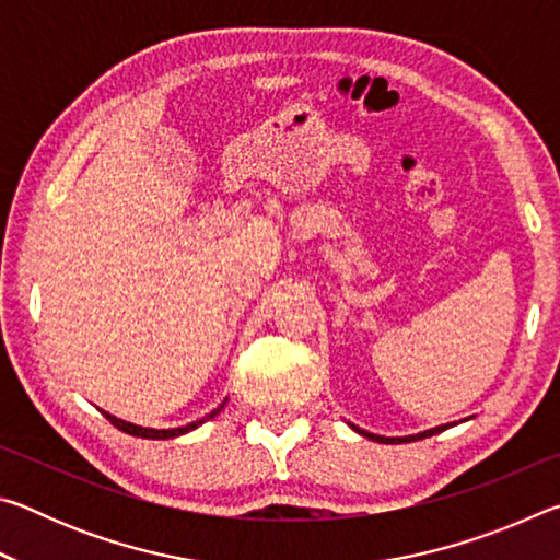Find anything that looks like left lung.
Returning a JSON list of instances; mask_svg holds the SVG:
<instances>
[{"mask_svg": "<svg viewBox=\"0 0 560 560\" xmlns=\"http://www.w3.org/2000/svg\"><path fill=\"white\" fill-rule=\"evenodd\" d=\"M358 434H363L368 440H375V442H383V444H402V442H415V440H424V438H432V434H438L442 430H447L450 424H440V428H432V430H424V432H417V434H407V438H383V434H373V432H365L355 428V424H350Z\"/></svg>", "mask_w": 560, "mask_h": 560, "instance_id": "1", "label": "left lung"}]
</instances>
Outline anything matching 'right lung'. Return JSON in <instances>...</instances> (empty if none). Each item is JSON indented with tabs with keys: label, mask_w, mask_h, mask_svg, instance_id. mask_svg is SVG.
Instances as JSON below:
<instances>
[{
	"label": "right lung",
	"mask_w": 560,
	"mask_h": 560,
	"mask_svg": "<svg viewBox=\"0 0 560 560\" xmlns=\"http://www.w3.org/2000/svg\"><path fill=\"white\" fill-rule=\"evenodd\" d=\"M226 402V400H224ZM224 402L217 407V410H212L210 415H205L202 420H197V422H189V424H185V428H175V430H153V428H140V424H132V422H126V420H118V417H113V415H108V412H103L110 420V424L113 428H118L120 432H126V434H132V438H145V440H173V438H179V434H187V432H192V430H197L200 428L202 422H207V420H212L214 415H220V410L224 407Z\"/></svg>",
	"instance_id": "obj_1"
}]
</instances>
